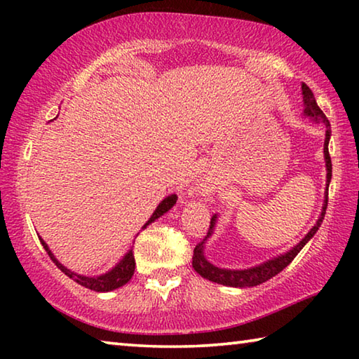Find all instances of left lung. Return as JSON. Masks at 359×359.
Masks as SVG:
<instances>
[{"instance_id":"8db88e82","label":"left lung","mask_w":359,"mask_h":359,"mask_svg":"<svg viewBox=\"0 0 359 359\" xmlns=\"http://www.w3.org/2000/svg\"><path fill=\"white\" fill-rule=\"evenodd\" d=\"M301 88H302V101H304V115L309 118H312L313 121H317V123H323L326 128L325 145H323L325 163H326V191H325L323 208H321V214L318 217V220L313 224V228L306 234V238L299 241V244H296L287 253L277 255L276 258L267 259V261H264V263L257 264L253 267H247V269H224V267H217L215 264H212L204 255L205 242H208L210 236L214 234V229H215L217 215H214L210 218V226H209L208 236L203 239V242H199V244L194 247V252H193L194 271H196L201 277L208 278V280H210V282L224 285V287H234V288L257 287V285H259V283H264L266 280H269V278L277 276L278 272H282L285 267H287L291 261L294 259L296 255L299 253L302 250V247L313 238L315 233H317L320 228V224L323 223L326 208H327V188H330V182H331V175H332L331 156H330V150H327V144H330V139H331V123H330V120L326 118L323 111L318 107L312 90L309 88L306 83H302Z\"/></svg>"}]
</instances>
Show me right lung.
<instances>
[{"label": "right lung", "instance_id": "add662e5", "mask_svg": "<svg viewBox=\"0 0 359 359\" xmlns=\"http://www.w3.org/2000/svg\"><path fill=\"white\" fill-rule=\"evenodd\" d=\"M177 201V194H169L166 196L163 201L158 204V208L155 209L154 214L147 220V223L144 224L142 229H145L149 226L150 223H154L155 220H158L163 214H166V212L172 208V205ZM39 238V236H38ZM42 247L46 248V252L48 253V257L53 261V263L57 264V267L62 272H65L66 276L72 280L77 282L79 285H82V287L88 288V290H93V291H98V293H107V291H114L120 287H123V285L128 283L131 280L133 274H135V266H136V261H135V255H133V248H130L128 252L125 253V257L121 258L117 264H115L111 271L104 272V274L101 276H81L77 274V272L68 269V267L63 266L60 261L55 258V255L52 253L50 248L44 242V239L39 238Z\"/></svg>", "mask_w": 359, "mask_h": 359}]
</instances>
